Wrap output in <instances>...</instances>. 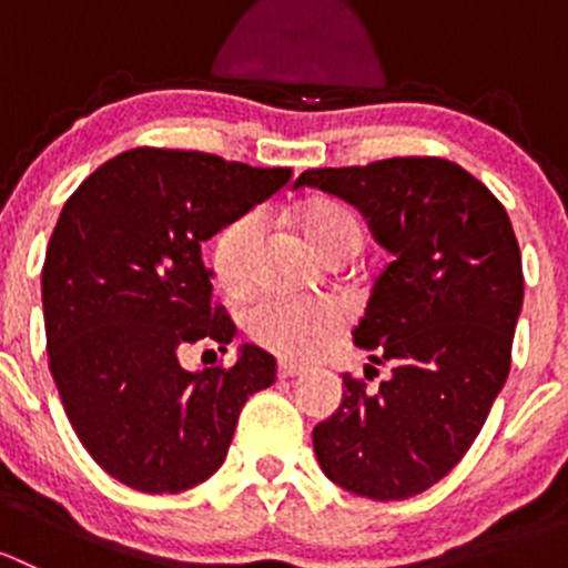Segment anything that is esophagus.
Here are the masks:
<instances>
[{"label": "esophagus", "mask_w": 568, "mask_h": 568, "mask_svg": "<svg viewBox=\"0 0 568 568\" xmlns=\"http://www.w3.org/2000/svg\"><path fill=\"white\" fill-rule=\"evenodd\" d=\"M302 374H305V368H302V365H294V363H280V368H277L280 379H294V376H302Z\"/></svg>", "instance_id": "obj_1"}]
</instances>
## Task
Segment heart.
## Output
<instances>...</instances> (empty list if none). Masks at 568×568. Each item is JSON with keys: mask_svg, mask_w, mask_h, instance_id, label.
Segmentation results:
<instances>
[{"mask_svg": "<svg viewBox=\"0 0 568 568\" xmlns=\"http://www.w3.org/2000/svg\"><path fill=\"white\" fill-rule=\"evenodd\" d=\"M300 225L311 247L324 261L343 250L359 247V220L337 200H313L300 209ZM261 214L247 211L227 222L214 239L211 263L222 288L242 291L255 274L261 255ZM346 305L337 300H305V296H261L247 311L250 335L268 352L288 359L316 357L321 348L346 324Z\"/></svg>", "mask_w": 568, "mask_h": 568, "instance_id": "obj_1", "label": "heart"}]
</instances>
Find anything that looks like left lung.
<instances>
[{
    "instance_id": "1",
    "label": "left lung",
    "mask_w": 568,
    "mask_h": 568,
    "mask_svg": "<svg viewBox=\"0 0 568 568\" xmlns=\"http://www.w3.org/2000/svg\"><path fill=\"white\" fill-rule=\"evenodd\" d=\"M296 186L357 205L393 255L354 329L393 376L376 390L371 374L343 376L341 406L313 428L316 459L354 495L406 500L462 462L508 379L525 294L511 220L478 178L439 156L307 170Z\"/></svg>"
}]
</instances>
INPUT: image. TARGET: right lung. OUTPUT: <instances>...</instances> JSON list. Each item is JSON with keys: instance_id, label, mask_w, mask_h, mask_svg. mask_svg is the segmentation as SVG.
<instances>
[{"instance_id": "right-lung-1", "label": "right lung", "mask_w": 568, "mask_h": 568, "mask_svg": "<svg viewBox=\"0 0 568 568\" xmlns=\"http://www.w3.org/2000/svg\"><path fill=\"white\" fill-rule=\"evenodd\" d=\"M214 153L131 148L65 200L43 261L49 368L73 432L101 469L148 495L203 484L231 448L242 406L277 363L244 346L236 365L192 374L181 352L236 324L211 302L203 242L291 181Z\"/></svg>"}]
</instances>
